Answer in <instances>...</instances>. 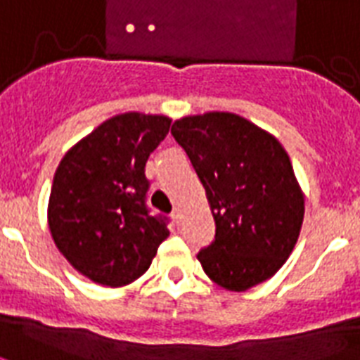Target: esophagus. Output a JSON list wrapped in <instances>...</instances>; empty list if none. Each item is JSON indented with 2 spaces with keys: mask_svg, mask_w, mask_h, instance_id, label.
<instances>
[{
  "mask_svg": "<svg viewBox=\"0 0 360 360\" xmlns=\"http://www.w3.org/2000/svg\"><path fill=\"white\" fill-rule=\"evenodd\" d=\"M171 218L174 219V224H180V221H182V212L178 210V208H174L171 214Z\"/></svg>",
  "mask_w": 360,
  "mask_h": 360,
  "instance_id": "1",
  "label": "esophagus"
}]
</instances>
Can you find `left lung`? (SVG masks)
<instances>
[{"label":"left lung","mask_w":360,"mask_h":360,"mask_svg":"<svg viewBox=\"0 0 360 360\" xmlns=\"http://www.w3.org/2000/svg\"><path fill=\"white\" fill-rule=\"evenodd\" d=\"M172 136L206 189L216 236L197 253L212 281L246 291L269 280L293 252L304 197L274 136L231 112L176 120Z\"/></svg>","instance_id":"8db88e82"}]
</instances>
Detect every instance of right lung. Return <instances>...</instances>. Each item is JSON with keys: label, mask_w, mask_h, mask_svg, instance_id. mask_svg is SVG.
Returning a JSON list of instances; mask_svg holds the SVG:
<instances>
[{"label": "right lung", "mask_w": 360, "mask_h": 360, "mask_svg": "<svg viewBox=\"0 0 360 360\" xmlns=\"http://www.w3.org/2000/svg\"><path fill=\"white\" fill-rule=\"evenodd\" d=\"M169 127L167 116L118 114L77 142L56 169L50 233L63 257L96 283L135 281L169 236L165 216L146 206L144 174Z\"/></svg>", "instance_id": "add662e5"}]
</instances>
